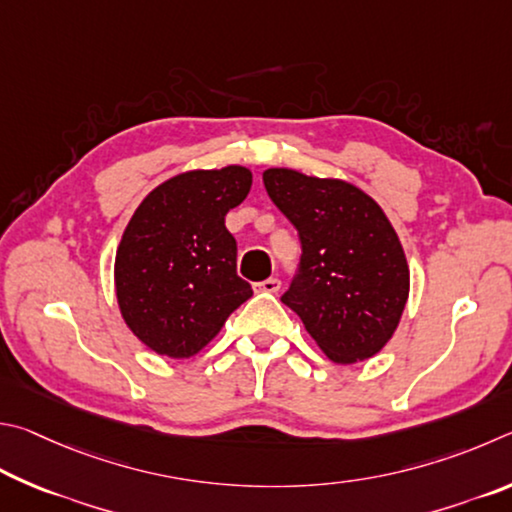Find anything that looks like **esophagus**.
<instances>
[{"mask_svg":"<svg viewBox=\"0 0 512 512\" xmlns=\"http://www.w3.org/2000/svg\"><path fill=\"white\" fill-rule=\"evenodd\" d=\"M256 292H267V294H274L281 290V281L279 279H267V281H261L254 285Z\"/></svg>","mask_w":512,"mask_h":512,"instance_id":"esophagus-1","label":"esophagus"}]
</instances>
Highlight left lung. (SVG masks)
Segmentation results:
<instances>
[{"mask_svg": "<svg viewBox=\"0 0 512 512\" xmlns=\"http://www.w3.org/2000/svg\"><path fill=\"white\" fill-rule=\"evenodd\" d=\"M263 182L303 247L299 276L281 301L330 362L378 355L409 299L407 256L387 213L346 179L267 168Z\"/></svg>", "mask_w": 512, "mask_h": 512, "instance_id": "8db88e82", "label": "left lung"}]
</instances>
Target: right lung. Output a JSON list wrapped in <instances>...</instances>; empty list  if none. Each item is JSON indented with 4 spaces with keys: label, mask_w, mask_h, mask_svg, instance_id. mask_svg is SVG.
I'll list each match as a JSON object with an SVG mask.
<instances>
[{
    "label": "right lung",
    "mask_w": 512,
    "mask_h": 512,
    "mask_svg": "<svg viewBox=\"0 0 512 512\" xmlns=\"http://www.w3.org/2000/svg\"><path fill=\"white\" fill-rule=\"evenodd\" d=\"M251 170H186L143 197L114 258V288L132 335L157 355L188 360L251 294L236 274L224 215L245 200Z\"/></svg>",
    "instance_id": "obj_1"
}]
</instances>
